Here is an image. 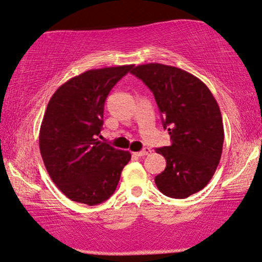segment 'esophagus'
Listing matches in <instances>:
<instances>
[{"instance_id": "obj_1", "label": "esophagus", "mask_w": 262, "mask_h": 262, "mask_svg": "<svg viewBox=\"0 0 262 262\" xmlns=\"http://www.w3.org/2000/svg\"><path fill=\"white\" fill-rule=\"evenodd\" d=\"M149 153H151V148L146 147V148H144V149H142V151H140V152H135L134 155L138 156V157H144V156L149 155Z\"/></svg>"}]
</instances>
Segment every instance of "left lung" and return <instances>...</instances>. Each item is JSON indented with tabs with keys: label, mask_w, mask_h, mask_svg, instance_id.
Segmentation results:
<instances>
[{
	"label": "left lung",
	"mask_w": 262,
	"mask_h": 262,
	"mask_svg": "<svg viewBox=\"0 0 262 262\" xmlns=\"http://www.w3.org/2000/svg\"><path fill=\"white\" fill-rule=\"evenodd\" d=\"M152 91L171 146L157 148L166 167L155 182L164 195L186 199L204 189L213 177L224 142L217 100L190 73L172 66L147 63L130 72Z\"/></svg>",
	"instance_id": "obj_1"
}]
</instances>
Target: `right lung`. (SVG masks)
I'll return each mask as SVG.
<instances>
[{
    "label": "right lung",
    "mask_w": 262,
    "mask_h": 262,
    "mask_svg": "<svg viewBox=\"0 0 262 262\" xmlns=\"http://www.w3.org/2000/svg\"><path fill=\"white\" fill-rule=\"evenodd\" d=\"M133 64L91 69L69 79L49 100L39 149L52 182L73 201L89 206L109 199L130 153L99 141L104 103Z\"/></svg>",
    "instance_id": "1"
}]
</instances>
